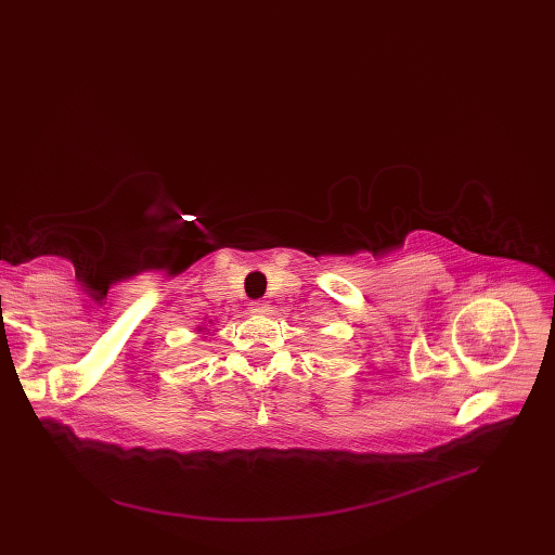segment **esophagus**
<instances>
[{
    "label": "esophagus",
    "mask_w": 555,
    "mask_h": 555,
    "mask_svg": "<svg viewBox=\"0 0 555 555\" xmlns=\"http://www.w3.org/2000/svg\"><path fill=\"white\" fill-rule=\"evenodd\" d=\"M251 310H254V312H268L270 306H268L266 301H251Z\"/></svg>",
    "instance_id": "34e87169"
}]
</instances>
